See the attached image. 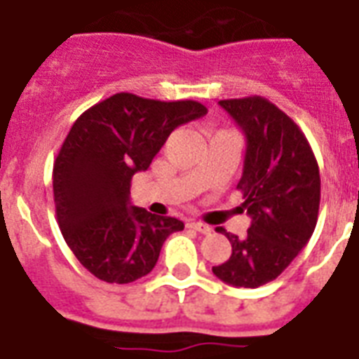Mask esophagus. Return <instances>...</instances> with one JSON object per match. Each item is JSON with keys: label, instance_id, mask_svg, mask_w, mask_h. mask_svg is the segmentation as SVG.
I'll return each instance as SVG.
<instances>
[{"label": "esophagus", "instance_id": "34e87169", "mask_svg": "<svg viewBox=\"0 0 359 359\" xmlns=\"http://www.w3.org/2000/svg\"><path fill=\"white\" fill-rule=\"evenodd\" d=\"M188 226L194 228V230H198V232H200V233H211V226H207L205 222L190 220V222H188Z\"/></svg>", "mask_w": 359, "mask_h": 359}]
</instances>
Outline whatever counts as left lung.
<instances>
[{
    "label": "left lung",
    "instance_id": "left-lung-1",
    "mask_svg": "<svg viewBox=\"0 0 359 359\" xmlns=\"http://www.w3.org/2000/svg\"><path fill=\"white\" fill-rule=\"evenodd\" d=\"M245 135L238 190L251 217L245 238L217 228L232 243L213 274L233 287L276 280L314 233L320 209V169L304 133L262 97L219 100Z\"/></svg>",
    "mask_w": 359,
    "mask_h": 359
}]
</instances>
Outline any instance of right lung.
<instances>
[{
  "mask_svg": "<svg viewBox=\"0 0 359 359\" xmlns=\"http://www.w3.org/2000/svg\"><path fill=\"white\" fill-rule=\"evenodd\" d=\"M205 114L196 100L118 93L76 119L53 167V194L60 232L95 278L131 283L150 274L163 241L184 228L131 205V179L177 127Z\"/></svg>",
  "mask_w": 359,
  "mask_h": 359,
  "instance_id": "obj_1",
  "label": "right lung"
}]
</instances>
